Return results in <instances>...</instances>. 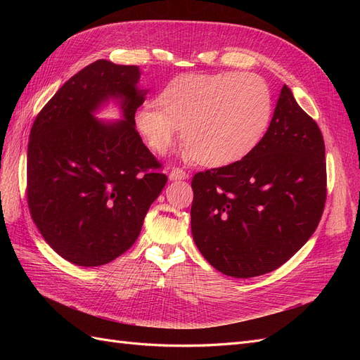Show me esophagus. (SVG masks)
Segmentation results:
<instances>
[{
  "instance_id": "1",
  "label": "esophagus",
  "mask_w": 360,
  "mask_h": 360,
  "mask_svg": "<svg viewBox=\"0 0 360 360\" xmlns=\"http://www.w3.org/2000/svg\"><path fill=\"white\" fill-rule=\"evenodd\" d=\"M188 177H189V174L186 171H183L181 168H172L169 171V179L171 180H184Z\"/></svg>"
}]
</instances>
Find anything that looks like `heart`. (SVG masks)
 Here are the masks:
<instances>
[{
	"instance_id": "b5f03b06",
	"label": "heart",
	"mask_w": 360,
	"mask_h": 360,
	"mask_svg": "<svg viewBox=\"0 0 360 360\" xmlns=\"http://www.w3.org/2000/svg\"><path fill=\"white\" fill-rule=\"evenodd\" d=\"M274 96L255 73H188L169 81L156 103L134 120L156 153H165L183 127L186 155L202 167H228L246 158L264 136Z\"/></svg>"
}]
</instances>
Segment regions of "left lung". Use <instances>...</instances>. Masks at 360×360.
Wrapping results in <instances>:
<instances>
[{"instance_id": "8db88e82", "label": "left lung", "mask_w": 360, "mask_h": 360, "mask_svg": "<svg viewBox=\"0 0 360 360\" xmlns=\"http://www.w3.org/2000/svg\"><path fill=\"white\" fill-rule=\"evenodd\" d=\"M319 124L282 86L274 118L250 153L192 179V236L226 276L274 271L317 230L328 195Z\"/></svg>"}]
</instances>
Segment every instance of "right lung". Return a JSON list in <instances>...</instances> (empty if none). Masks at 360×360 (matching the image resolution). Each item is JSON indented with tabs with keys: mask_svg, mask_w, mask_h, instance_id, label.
Segmentation results:
<instances>
[{
	"mask_svg": "<svg viewBox=\"0 0 360 360\" xmlns=\"http://www.w3.org/2000/svg\"><path fill=\"white\" fill-rule=\"evenodd\" d=\"M138 66L97 60L41 108L27 158L30 214L46 243L84 267L111 263L132 246L168 180L135 129ZM114 96L125 120L97 122L92 112Z\"/></svg>",
	"mask_w": 360,
	"mask_h": 360,
	"instance_id": "1",
	"label": "right lung"
}]
</instances>
